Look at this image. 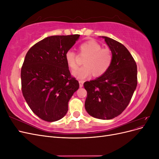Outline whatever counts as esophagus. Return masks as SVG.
<instances>
[{
	"label": "esophagus",
	"instance_id": "esophagus-1",
	"mask_svg": "<svg viewBox=\"0 0 159 159\" xmlns=\"http://www.w3.org/2000/svg\"><path fill=\"white\" fill-rule=\"evenodd\" d=\"M79 84H80V88H82L83 85H84V81L80 80V81H79Z\"/></svg>",
	"mask_w": 159,
	"mask_h": 159
}]
</instances>
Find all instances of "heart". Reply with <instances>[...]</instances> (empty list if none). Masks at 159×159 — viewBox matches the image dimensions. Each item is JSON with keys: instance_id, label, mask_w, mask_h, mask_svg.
<instances>
[{"instance_id": "heart-1", "label": "heart", "mask_w": 159, "mask_h": 159, "mask_svg": "<svg viewBox=\"0 0 159 159\" xmlns=\"http://www.w3.org/2000/svg\"><path fill=\"white\" fill-rule=\"evenodd\" d=\"M79 55L85 57L84 66L75 70L73 75L75 78L83 80L92 74L93 77L102 76L108 71L113 61L112 52L102 46L95 40H88L79 46ZM66 64L71 70L78 66V56L72 50L67 51L65 54Z\"/></svg>"}]
</instances>
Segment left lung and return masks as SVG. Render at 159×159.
Here are the masks:
<instances>
[{
    "label": "left lung",
    "instance_id": "left-lung-1",
    "mask_svg": "<svg viewBox=\"0 0 159 159\" xmlns=\"http://www.w3.org/2000/svg\"><path fill=\"white\" fill-rule=\"evenodd\" d=\"M113 54V61L102 76L84 84L85 108L95 118L111 119L125 109L137 85L136 62L129 50L112 38L102 36Z\"/></svg>",
    "mask_w": 159,
    "mask_h": 159
}]
</instances>
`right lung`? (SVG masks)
I'll use <instances>...</instances> for the list:
<instances>
[{
	"label": "right lung",
	"instance_id": "obj_1",
	"mask_svg": "<svg viewBox=\"0 0 159 159\" xmlns=\"http://www.w3.org/2000/svg\"><path fill=\"white\" fill-rule=\"evenodd\" d=\"M79 38V34L47 37L25 56L21 68L22 94L33 113L44 121L63 118L69 100L80 87L65 60L66 52Z\"/></svg>",
	"mask_w": 159,
	"mask_h": 159
}]
</instances>
